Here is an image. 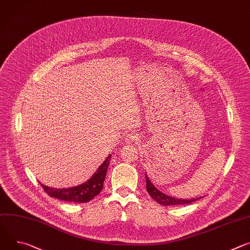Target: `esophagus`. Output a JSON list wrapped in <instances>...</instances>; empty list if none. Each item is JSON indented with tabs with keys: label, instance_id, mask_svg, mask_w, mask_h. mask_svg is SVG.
<instances>
[{
	"label": "esophagus",
	"instance_id": "34e87169",
	"mask_svg": "<svg viewBox=\"0 0 250 250\" xmlns=\"http://www.w3.org/2000/svg\"><path fill=\"white\" fill-rule=\"evenodd\" d=\"M125 142L127 145H130V144H133V143H137L138 142V137L133 133H130L128 134L126 139H125Z\"/></svg>",
	"mask_w": 250,
	"mask_h": 250
}]
</instances>
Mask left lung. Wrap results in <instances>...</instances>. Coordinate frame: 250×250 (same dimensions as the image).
I'll use <instances>...</instances> for the list:
<instances>
[{"label":"left lung","mask_w":250,"mask_h":250,"mask_svg":"<svg viewBox=\"0 0 250 250\" xmlns=\"http://www.w3.org/2000/svg\"><path fill=\"white\" fill-rule=\"evenodd\" d=\"M146 190L149 193V195L152 197L153 200H155L156 202H158L160 204H163V206H179V204H188L191 203L197 199H199L200 197L197 198H192V199H178L175 197H171L168 196L165 193H163L162 191L158 190L150 181V179L147 177L146 173Z\"/></svg>","instance_id":"left-lung-1"}]
</instances>
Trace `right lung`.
Segmentation results:
<instances>
[{
	"instance_id": "right-lung-1",
	"label": "right lung",
	"mask_w": 250,
	"mask_h": 250,
	"mask_svg": "<svg viewBox=\"0 0 250 250\" xmlns=\"http://www.w3.org/2000/svg\"><path fill=\"white\" fill-rule=\"evenodd\" d=\"M111 155L109 154L106 160L100 166L95 174L86 180L84 184L77 186L75 188H54L43 186L40 183L43 190L46 191L50 196L56 197L61 200H64L67 202H87L97 196L103 189L104 177L107 171V167L109 165Z\"/></svg>"
}]
</instances>
